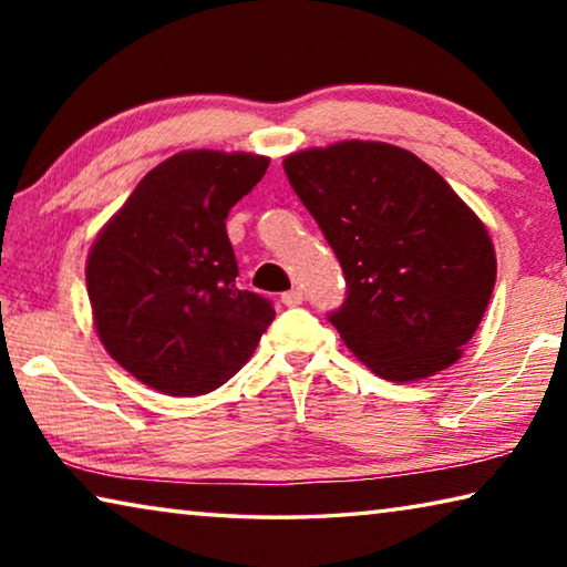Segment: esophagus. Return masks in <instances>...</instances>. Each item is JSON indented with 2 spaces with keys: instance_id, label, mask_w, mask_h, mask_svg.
Segmentation results:
<instances>
[{
  "instance_id": "34e87169",
  "label": "esophagus",
  "mask_w": 567,
  "mask_h": 567,
  "mask_svg": "<svg viewBox=\"0 0 567 567\" xmlns=\"http://www.w3.org/2000/svg\"><path fill=\"white\" fill-rule=\"evenodd\" d=\"M282 305H285V307H297V305H302V292H300V290H290V292H285V295H282Z\"/></svg>"
}]
</instances>
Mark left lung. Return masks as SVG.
I'll return each instance as SVG.
<instances>
[{
    "label": "left lung",
    "mask_w": 567,
    "mask_h": 567,
    "mask_svg": "<svg viewBox=\"0 0 567 567\" xmlns=\"http://www.w3.org/2000/svg\"><path fill=\"white\" fill-rule=\"evenodd\" d=\"M348 280L330 315L342 342L382 380L415 382L463 358L491 302V233L412 152L372 140L282 159Z\"/></svg>",
    "instance_id": "8db88e82"
}]
</instances>
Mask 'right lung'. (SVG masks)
<instances>
[{
  "mask_svg": "<svg viewBox=\"0 0 567 567\" xmlns=\"http://www.w3.org/2000/svg\"><path fill=\"white\" fill-rule=\"evenodd\" d=\"M270 157L185 150L159 162L94 237L92 324L142 385L172 398L213 392L252 358L272 305L239 290L225 219Z\"/></svg>",
  "mask_w": 567,
  "mask_h": 567,
  "instance_id": "obj_1",
  "label": "right lung"
}]
</instances>
